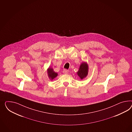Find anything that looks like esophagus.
I'll list each match as a JSON object with an SVG mask.
<instances>
[{"instance_id": "1", "label": "esophagus", "mask_w": 132, "mask_h": 132, "mask_svg": "<svg viewBox=\"0 0 132 132\" xmlns=\"http://www.w3.org/2000/svg\"><path fill=\"white\" fill-rule=\"evenodd\" d=\"M69 72V71L67 70H66V69H64V70L63 71V72L64 74H67Z\"/></svg>"}]
</instances>
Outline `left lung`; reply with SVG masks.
Wrapping results in <instances>:
<instances>
[{"mask_svg":"<svg viewBox=\"0 0 132 132\" xmlns=\"http://www.w3.org/2000/svg\"><path fill=\"white\" fill-rule=\"evenodd\" d=\"M89 67L86 62H82L79 68L78 71L77 72V75L81 80L85 78L88 73Z\"/></svg>","mask_w":132,"mask_h":132,"instance_id":"1","label":"left lung"}]
</instances>
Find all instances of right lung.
Returning a JSON list of instances; mask_svg holds the SVG:
<instances>
[{"instance_id":"1","label":"right lung","mask_w":132,"mask_h":132,"mask_svg":"<svg viewBox=\"0 0 132 132\" xmlns=\"http://www.w3.org/2000/svg\"><path fill=\"white\" fill-rule=\"evenodd\" d=\"M47 72L48 77L49 79H50V80H53L58 75L57 73L54 71L53 69L51 67H49L47 69Z\"/></svg>"}]
</instances>
